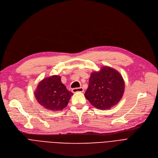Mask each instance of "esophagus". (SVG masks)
Returning <instances> with one entry per match:
<instances>
[{"label":"esophagus","mask_w":158,"mask_h":158,"mask_svg":"<svg viewBox=\"0 0 158 158\" xmlns=\"http://www.w3.org/2000/svg\"><path fill=\"white\" fill-rule=\"evenodd\" d=\"M83 89L82 87H79V88H74L72 89V92L75 93V92H83Z\"/></svg>","instance_id":"esophagus-1"}]
</instances>
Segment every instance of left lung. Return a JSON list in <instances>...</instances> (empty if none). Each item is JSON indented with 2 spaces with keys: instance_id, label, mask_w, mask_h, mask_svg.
I'll list each match as a JSON object with an SVG mask.
<instances>
[{
  "instance_id": "left-lung-1",
  "label": "left lung",
  "mask_w": 158,
  "mask_h": 158,
  "mask_svg": "<svg viewBox=\"0 0 158 158\" xmlns=\"http://www.w3.org/2000/svg\"><path fill=\"white\" fill-rule=\"evenodd\" d=\"M124 88L121 75L112 68L104 66L91 73L85 97L98 109H110L121 99Z\"/></svg>"
}]
</instances>
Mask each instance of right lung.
Wrapping results in <instances>:
<instances>
[{"label":"right lung","mask_w":158,"mask_h":158,"mask_svg":"<svg viewBox=\"0 0 158 158\" xmlns=\"http://www.w3.org/2000/svg\"><path fill=\"white\" fill-rule=\"evenodd\" d=\"M73 94L62 83L60 77L53 75L41 80L34 92L38 103L51 111H61Z\"/></svg>","instance_id":"right-lung-1"}]
</instances>
